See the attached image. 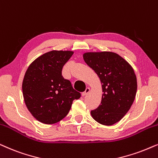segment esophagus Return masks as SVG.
Segmentation results:
<instances>
[{
	"label": "esophagus",
	"mask_w": 158,
	"mask_h": 158,
	"mask_svg": "<svg viewBox=\"0 0 158 158\" xmlns=\"http://www.w3.org/2000/svg\"><path fill=\"white\" fill-rule=\"evenodd\" d=\"M90 91H91V89H90L89 87L86 88V89H85V91L82 93V96H83V97H85V96H86L87 94L89 93Z\"/></svg>",
	"instance_id": "34e87169"
}]
</instances>
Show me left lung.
<instances>
[{
  "label": "left lung",
  "instance_id": "obj_1",
  "mask_svg": "<svg viewBox=\"0 0 158 158\" xmlns=\"http://www.w3.org/2000/svg\"><path fill=\"white\" fill-rule=\"evenodd\" d=\"M83 59L97 73L102 85L101 104L91 110L92 118L100 124L112 126L123 118L134 101L137 81L134 69L110 52L85 53Z\"/></svg>",
  "mask_w": 158,
  "mask_h": 158
}]
</instances>
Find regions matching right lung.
Returning <instances> with one entry per match:
<instances>
[{"label":"right lung","instance_id":"obj_1","mask_svg":"<svg viewBox=\"0 0 158 158\" xmlns=\"http://www.w3.org/2000/svg\"><path fill=\"white\" fill-rule=\"evenodd\" d=\"M71 51H52L38 57L27 69L22 82L24 102L32 115L45 124L60 121L81 93L61 75Z\"/></svg>","mask_w":158,"mask_h":158}]
</instances>
